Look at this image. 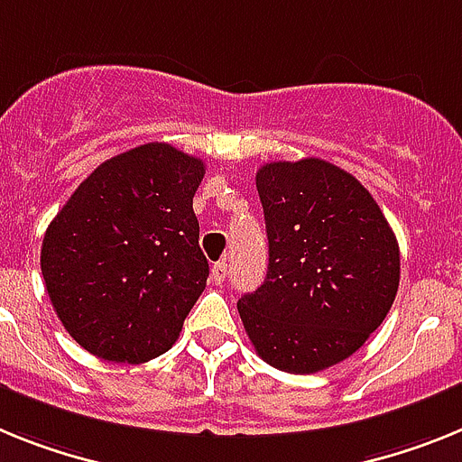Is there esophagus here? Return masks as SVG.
Returning a JSON list of instances; mask_svg holds the SVG:
<instances>
[{"instance_id":"obj_1","label":"esophagus","mask_w":462,"mask_h":462,"mask_svg":"<svg viewBox=\"0 0 462 462\" xmlns=\"http://www.w3.org/2000/svg\"><path fill=\"white\" fill-rule=\"evenodd\" d=\"M226 279H227V263H216L214 267H211V281H214L216 286H220Z\"/></svg>"}]
</instances>
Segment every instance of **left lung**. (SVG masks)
Returning <instances> with one entry per match:
<instances>
[{"label": "left lung", "instance_id": "left-lung-1", "mask_svg": "<svg viewBox=\"0 0 462 462\" xmlns=\"http://www.w3.org/2000/svg\"><path fill=\"white\" fill-rule=\"evenodd\" d=\"M255 186L270 264L236 309L264 363L314 374L383 323L400 286L398 239L370 190L326 160L267 162Z\"/></svg>", "mask_w": 462, "mask_h": 462}]
</instances>
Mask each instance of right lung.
<instances>
[{
  "mask_svg": "<svg viewBox=\"0 0 462 462\" xmlns=\"http://www.w3.org/2000/svg\"><path fill=\"white\" fill-rule=\"evenodd\" d=\"M202 179L199 158L143 143L99 164L48 226V298L92 356L139 365L179 339L208 276L192 211Z\"/></svg>",
  "mask_w": 462,
  "mask_h": 462,
  "instance_id": "obj_1",
  "label": "right lung"
}]
</instances>
